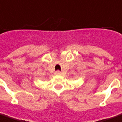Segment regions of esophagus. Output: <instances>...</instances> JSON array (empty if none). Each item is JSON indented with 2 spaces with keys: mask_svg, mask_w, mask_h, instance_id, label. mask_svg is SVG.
<instances>
[{
  "mask_svg": "<svg viewBox=\"0 0 122 122\" xmlns=\"http://www.w3.org/2000/svg\"><path fill=\"white\" fill-rule=\"evenodd\" d=\"M60 74H61V73H60V71H56V72H54V74H55V75H60Z\"/></svg>",
  "mask_w": 122,
  "mask_h": 122,
  "instance_id": "34e87169",
  "label": "esophagus"
}]
</instances>
